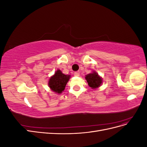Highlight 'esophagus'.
I'll return each mask as SVG.
<instances>
[{
    "mask_svg": "<svg viewBox=\"0 0 147 147\" xmlns=\"http://www.w3.org/2000/svg\"><path fill=\"white\" fill-rule=\"evenodd\" d=\"M74 75H75V77H79L80 76V74L78 72H74Z\"/></svg>",
    "mask_w": 147,
    "mask_h": 147,
    "instance_id": "34e87169",
    "label": "esophagus"
}]
</instances>
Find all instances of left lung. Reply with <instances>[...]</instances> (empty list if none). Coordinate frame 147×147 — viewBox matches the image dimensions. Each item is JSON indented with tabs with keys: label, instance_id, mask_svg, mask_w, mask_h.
<instances>
[{
	"label": "left lung",
	"instance_id": "obj_1",
	"mask_svg": "<svg viewBox=\"0 0 147 147\" xmlns=\"http://www.w3.org/2000/svg\"><path fill=\"white\" fill-rule=\"evenodd\" d=\"M85 79L89 86L93 90H96L100 87L103 82L102 78L94 70H93L91 73L86 75Z\"/></svg>",
	"mask_w": 147,
	"mask_h": 147
}]
</instances>
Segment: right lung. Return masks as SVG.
Here are the masks:
<instances>
[{
	"instance_id": "1",
	"label": "right lung",
	"mask_w": 147,
	"mask_h": 147,
	"mask_svg": "<svg viewBox=\"0 0 147 147\" xmlns=\"http://www.w3.org/2000/svg\"><path fill=\"white\" fill-rule=\"evenodd\" d=\"M70 77V75H65L61 70L57 69L55 74L49 79L48 86L52 91L59 94L64 91Z\"/></svg>"
}]
</instances>
